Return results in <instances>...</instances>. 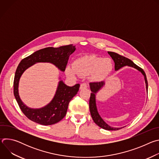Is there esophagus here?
<instances>
[{"label": "esophagus", "instance_id": "obj_1", "mask_svg": "<svg viewBox=\"0 0 159 159\" xmlns=\"http://www.w3.org/2000/svg\"><path fill=\"white\" fill-rule=\"evenodd\" d=\"M88 87H89L88 84H87V83H82V84H80V89H85L88 88Z\"/></svg>", "mask_w": 159, "mask_h": 159}]
</instances>
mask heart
Segmentation results:
<instances>
[{
  "label": "heart",
  "instance_id": "obj_1",
  "mask_svg": "<svg viewBox=\"0 0 159 159\" xmlns=\"http://www.w3.org/2000/svg\"><path fill=\"white\" fill-rule=\"evenodd\" d=\"M112 69V62L109 58H102L95 55L85 56L77 59L72 67L69 66L66 69V74L75 77V74L85 76L93 74L96 77L109 72Z\"/></svg>",
  "mask_w": 159,
  "mask_h": 159
}]
</instances>
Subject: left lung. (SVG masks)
Instances as JSON below:
<instances>
[{
  "instance_id": "obj_1",
  "label": "left lung",
  "mask_w": 159,
  "mask_h": 159,
  "mask_svg": "<svg viewBox=\"0 0 159 159\" xmlns=\"http://www.w3.org/2000/svg\"><path fill=\"white\" fill-rule=\"evenodd\" d=\"M108 53L115 61V67L116 70L120 69L121 68H122L124 66L128 65L129 66H132L134 68V69L139 70L140 72H141L142 74L144 75L145 84H146V89H147V90H148V82L147 80L146 74L142 68H140V66L134 63L131 60L122 55H120L115 52H108ZM89 84H90V90H91L92 91V93L90 94V100H89V109H90V115H91L92 118L94 121V123L101 128H103L106 130H118L122 128H113L109 126L107 123H106L104 121V120L101 118V117L100 116V115H99V113L98 112L96 104L95 94H96V93L98 91V90L101 89V88L104 85V82L101 81V82H92V83H90Z\"/></svg>"
}]
</instances>
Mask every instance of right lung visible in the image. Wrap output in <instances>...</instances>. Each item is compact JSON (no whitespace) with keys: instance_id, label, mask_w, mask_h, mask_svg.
Masks as SVG:
<instances>
[{"instance_id":"1","label":"right lung","mask_w":159,"mask_h":159,"mask_svg":"<svg viewBox=\"0 0 159 159\" xmlns=\"http://www.w3.org/2000/svg\"><path fill=\"white\" fill-rule=\"evenodd\" d=\"M75 50L73 44L58 48L47 47L35 52L20 61L15 73L14 94L20 110L29 120L42 125H51L61 121L66 115L70 101L79 91L80 84L69 87L60 81L56 94L49 104L41 109H31L23 104L19 96L18 85L21 75L37 62L52 63L64 72L70 55Z\"/></svg>"}]
</instances>
